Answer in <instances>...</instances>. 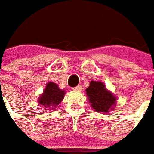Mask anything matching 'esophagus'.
<instances>
[{"instance_id": "1", "label": "esophagus", "mask_w": 154, "mask_h": 154, "mask_svg": "<svg viewBox=\"0 0 154 154\" xmlns=\"http://www.w3.org/2000/svg\"><path fill=\"white\" fill-rule=\"evenodd\" d=\"M82 90H83L82 85H78V86H77V87L73 88V90H76V91H81Z\"/></svg>"}]
</instances>
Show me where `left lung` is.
Instances as JSON below:
<instances>
[{
	"label": "left lung",
	"instance_id": "left-lung-1",
	"mask_svg": "<svg viewBox=\"0 0 154 154\" xmlns=\"http://www.w3.org/2000/svg\"><path fill=\"white\" fill-rule=\"evenodd\" d=\"M85 91L90 106L97 112L108 114L109 111L114 110L117 98L106 88L103 82L91 81Z\"/></svg>",
	"mask_w": 154,
	"mask_h": 154
}]
</instances>
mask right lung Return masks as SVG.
<instances>
[{
  "label": "right lung",
  "mask_w": 154,
  "mask_h": 154,
  "mask_svg": "<svg viewBox=\"0 0 154 154\" xmlns=\"http://www.w3.org/2000/svg\"><path fill=\"white\" fill-rule=\"evenodd\" d=\"M64 95V90L59 89V87L53 82H48L44 89L43 93L38 97V106H43L48 109L51 108L50 110H51V109L56 108L63 101Z\"/></svg>",
  "instance_id": "obj_1"
}]
</instances>
